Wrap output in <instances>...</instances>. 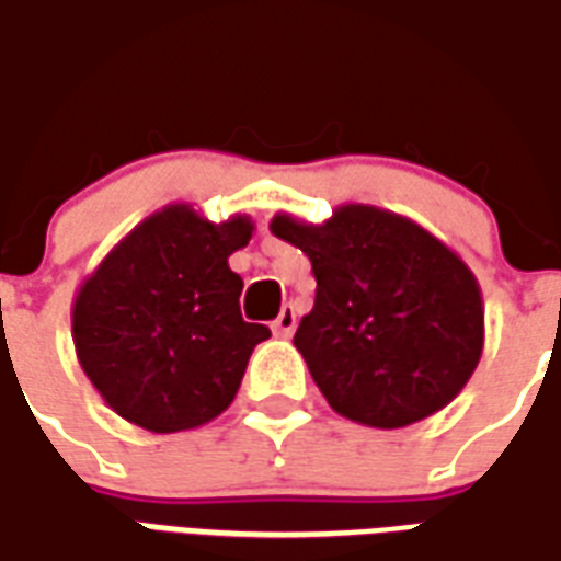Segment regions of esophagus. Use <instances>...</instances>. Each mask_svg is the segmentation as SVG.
<instances>
[{
	"label": "esophagus",
	"instance_id": "esophagus-1",
	"mask_svg": "<svg viewBox=\"0 0 561 561\" xmlns=\"http://www.w3.org/2000/svg\"><path fill=\"white\" fill-rule=\"evenodd\" d=\"M294 328H297V312H294V306H282L279 318L273 321V333L282 336V340H288L294 333Z\"/></svg>",
	"mask_w": 561,
	"mask_h": 561
}]
</instances>
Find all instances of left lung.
Instances as JSON below:
<instances>
[{
  "instance_id": "1",
  "label": "left lung",
  "mask_w": 561,
  "mask_h": 561,
  "mask_svg": "<svg viewBox=\"0 0 561 561\" xmlns=\"http://www.w3.org/2000/svg\"><path fill=\"white\" fill-rule=\"evenodd\" d=\"M270 231L312 261L316 306L294 345L333 412L400 430L466 388L483 352V300L454 249L369 204H342L321 225L276 213Z\"/></svg>"
}]
</instances>
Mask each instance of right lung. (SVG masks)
Returning a JSON list of instances; mask_svg holds the SVG:
<instances>
[{
	"instance_id": "obj_1",
	"label": "right lung",
	"mask_w": 561,
	"mask_h": 561,
	"mask_svg": "<svg viewBox=\"0 0 561 561\" xmlns=\"http://www.w3.org/2000/svg\"><path fill=\"white\" fill-rule=\"evenodd\" d=\"M252 231L243 213L209 221L192 204H168L80 282L75 352L119 417L183 433L231 405L255 345L270 340L240 316L243 279L228 267Z\"/></svg>"
}]
</instances>
